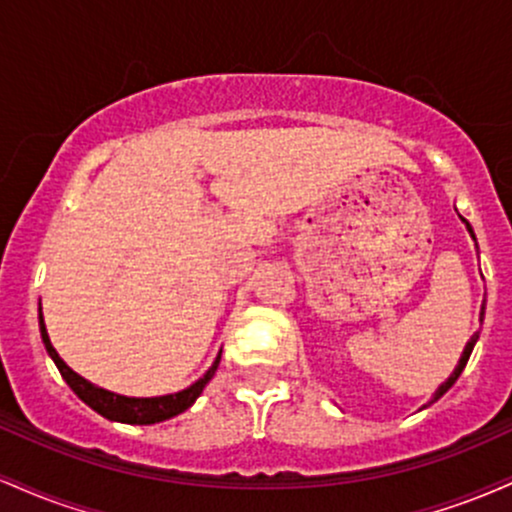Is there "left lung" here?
I'll use <instances>...</instances> for the list:
<instances>
[{
    "label": "left lung",
    "instance_id": "obj_1",
    "mask_svg": "<svg viewBox=\"0 0 512 512\" xmlns=\"http://www.w3.org/2000/svg\"><path fill=\"white\" fill-rule=\"evenodd\" d=\"M462 221H464V223H467V219H462ZM467 228H469V233H472V226H469V223H467ZM472 238H474V233H472ZM481 317H484V310H481ZM477 339H479V334H474V337H472V339H469V342H467V346H464V351H462V358H460V363H457V368H455V370H452V375H450V378H448V380H445V383L438 387L436 397H433V399H438L440 395H445V392H448V390H450V387H452V385H455V380H457V378H460V373H462V370H464V366H467V361H469V354H472V349H474V344H477Z\"/></svg>",
    "mask_w": 512,
    "mask_h": 512
}]
</instances>
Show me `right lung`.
I'll return each instance as SVG.
<instances>
[{
    "instance_id": "1",
    "label": "right lung",
    "mask_w": 512,
    "mask_h": 512,
    "mask_svg": "<svg viewBox=\"0 0 512 512\" xmlns=\"http://www.w3.org/2000/svg\"><path fill=\"white\" fill-rule=\"evenodd\" d=\"M40 334H43V344L48 349V354L55 361V366L60 368L62 378L67 380V385L72 387L74 395L86 402L88 407L98 414L105 416L110 421H122V424H139V426H149V424H158V421H166L170 416H178L185 411L187 407H192V402L202 395V390L207 387V383L214 378L216 368H219L221 356H216L214 366L207 370L204 378H199L195 385H190L187 390L178 392V395H166V397H149V399H137V397H122L115 395V392L103 390V387L91 385L88 380L76 375L67 363L62 361L60 354L55 351V346L50 344L48 330H45V322H43V313H40Z\"/></svg>"
}]
</instances>
